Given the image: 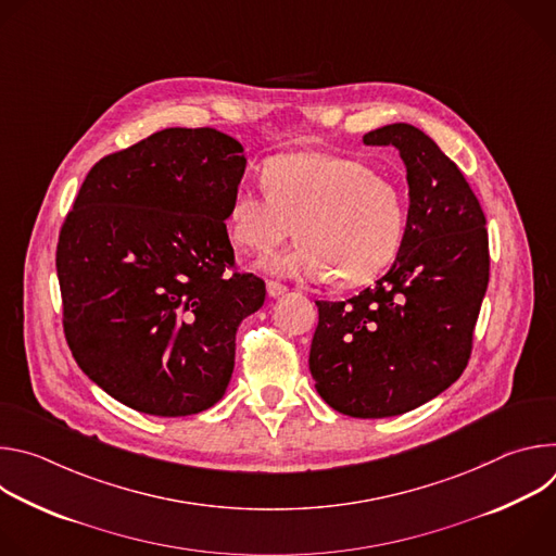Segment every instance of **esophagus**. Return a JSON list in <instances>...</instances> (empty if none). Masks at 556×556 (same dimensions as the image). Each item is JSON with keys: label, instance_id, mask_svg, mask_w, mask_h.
Instances as JSON below:
<instances>
[{"label": "esophagus", "instance_id": "esophagus-1", "mask_svg": "<svg viewBox=\"0 0 556 556\" xmlns=\"http://www.w3.org/2000/svg\"><path fill=\"white\" fill-rule=\"evenodd\" d=\"M266 290H268V294H270V296H279V294H283V292L288 290V286H286V283H281V281L268 279V281H266Z\"/></svg>", "mask_w": 556, "mask_h": 556}]
</instances>
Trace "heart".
Segmentation results:
<instances>
[{
  "label": "heart",
  "instance_id": "b5f03b06",
  "mask_svg": "<svg viewBox=\"0 0 556 556\" xmlns=\"http://www.w3.org/2000/svg\"><path fill=\"white\" fill-rule=\"evenodd\" d=\"M266 191L240 187L226 228L235 247L266 255L294 235L299 244L266 262L296 281L356 288L382 275L405 242V189L354 157L328 153L277 155L264 169Z\"/></svg>",
  "mask_w": 556,
  "mask_h": 556
}]
</instances>
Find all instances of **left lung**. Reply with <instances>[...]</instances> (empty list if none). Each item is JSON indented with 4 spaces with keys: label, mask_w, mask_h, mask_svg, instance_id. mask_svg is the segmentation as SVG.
I'll use <instances>...</instances> for the list:
<instances>
[{
    "label": "left lung",
    "mask_w": 556,
    "mask_h": 556,
    "mask_svg": "<svg viewBox=\"0 0 556 556\" xmlns=\"http://www.w3.org/2000/svg\"><path fill=\"white\" fill-rule=\"evenodd\" d=\"M363 142L401 151L405 242L371 288L348 301H316L309 374L334 412L389 418L435 399L466 369L489 286V230L480 200L425 131L393 123Z\"/></svg>",
    "instance_id": "obj_1"
}]
</instances>
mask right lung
I'll use <instances>...</instances> for the list:
<instances>
[{"mask_svg": "<svg viewBox=\"0 0 556 556\" xmlns=\"http://www.w3.org/2000/svg\"><path fill=\"white\" fill-rule=\"evenodd\" d=\"M242 144L172 127L90 169L56 244L63 332L74 361L118 403L163 418L213 407L235 334L266 283L235 270L226 211Z\"/></svg>", "mask_w": 556, "mask_h": 556, "instance_id": "right-lung-1", "label": "right lung"}]
</instances>
